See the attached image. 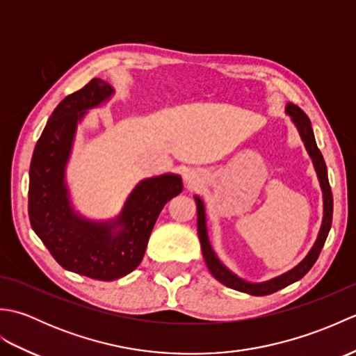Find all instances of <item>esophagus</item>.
Listing matches in <instances>:
<instances>
[{
    "label": "esophagus",
    "mask_w": 356,
    "mask_h": 356,
    "mask_svg": "<svg viewBox=\"0 0 356 356\" xmlns=\"http://www.w3.org/2000/svg\"><path fill=\"white\" fill-rule=\"evenodd\" d=\"M191 182H193V177H190V184H191Z\"/></svg>",
    "instance_id": "34e87169"
}]
</instances>
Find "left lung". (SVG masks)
<instances>
[{
  "label": "left lung",
  "mask_w": 356,
  "mask_h": 356,
  "mask_svg": "<svg viewBox=\"0 0 356 356\" xmlns=\"http://www.w3.org/2000/svg\"><path fill=\"white\" fill-rule=\"evenodd\" d=\"M287 115L292 118L295 125L298 127V131L301 134V139L305 140L306 148L311 154L315 170L318 172V179L324 193V217H323V225L318 234V238H316L314 248L311 249V252L307 254L306 259L301 261L298 266H295L292 270L286 272V274L280 275L274 280H269L266 283H260V284H252L243 282L238 277H236L226 269L220 260L217 259V255L214 254L213 248L209 245L208 240V232H207V222H205V208H203V203L199 197H195V203H197V232H199V238H200V245H202V252H203V259L207 261V266L209 269L211 274H213L218 282L222 284L231 287V289H236L240 292H246L251 295H257V297H261V295H269L274 293L283 287L289 286L295 282H298L300 278H303L311 268L314 266V263L318 259V255L321 252V249L324 246V241L327 238V234L330 231L332 226V214H334V197H332V190L329 185V179H327V168H326V162H324L323 154L320 148L316 147L315 142V136L312 131V125H311V119L307 118L306 113L301 110L298 105H295L292 102L287 104L286 107Z\"/></svg>",
  "instance_id": "left-lung-1"
}]
</instances>
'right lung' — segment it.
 Listing matches in <instances>:
<instances>
[{"label":"right lung","mask_w":356,"mask_h":356,"mask_svg":"<svg viewBox=\"0 0 356 356\" xmlns=\"http://www.w3.org/2000/svg\"><path fill=\"white\" fill-rule=\"evenodd\" d=\"M113 93L110 84L92 79L59 102L38 139L30 163L29 218L61 266L101 282H113L139 266L148 238L165 203L182 193L179 176L165 174L142 180L115 223H92L70 207L64 170L76 124Z\"/></svg>","instance_id":"right-lung-1"}]
</instances>
